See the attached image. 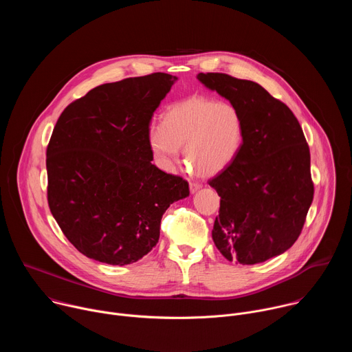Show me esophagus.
Here are the masks:
<instances>
[{"label":"esophagus","instance_id":"34e87169","mask_svg":"<svg viewBox=\"0 0 352 352\" xmlns=\"http://www.w3.org/2000/svg\"><path fill=\"white\" fill-rule=\"evenodd\" d=\"M200 186H202V185H200L199 182H190V184H189V190H190V193H195L196 190H199Z\"/></svg>","mask_w":352,"mask_h":352}]
</instances>
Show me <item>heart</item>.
Here are the masks:
<instances>
[{"mask_svg": "<svg viewBox=\"0 0 352 352\" xmlns=\"http://www.w3.org/2000/svg\"><path fill=\"white\" fill-rule=\"evenodd\" d=\"M243 118L231 103L206 96H190L170 104L163 124L147 129L150 150L164 170H171L184 147L185 164L199 177H213L238 155Z\"/></svg>", "mask_w": 352, "mask_h": 352, "instance_id": "obj_1", "label": "heart"}]
</instances>
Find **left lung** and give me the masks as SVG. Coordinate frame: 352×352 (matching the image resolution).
<instances>
[{
  "instance_id": "obj_1",
  "label": "left lung",
  "mask_w": 352,
  "mask_h": 352,
  "mask_svg": "<svg viewBox=\"0 0 352 352\" xmlns=\"http://www.w3.org/2000/svg\"><path fill=\"white\" fill-rule=\"evenodd\" d=\"M197 79L230 100L243 118L238 155L209 179L221 197L214 245L230 262H266L294 245L312 205L305 135L292 111L259 83L219 72Z\"/></svg>"
}]
</instances>
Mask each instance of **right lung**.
I'll use <instances>...</instances> for the list:
<instances>
[{"instance_id":"add662e5","label":"right lung","mask_w":352,"mask_h":352,"mask_svg":"<svg viewBox=\"0 0 352 352\" xmlns=\"http://www.w3.org/2000/svg\"><path fill=\"white\" fill-rule=\"evenodd\" d=\"M177 80L156 72L100 85L60 116L47 146V200L85 256L129 265L152 250L188 182L152 164L147 129Z\"/></svg>"}]
</instances>
